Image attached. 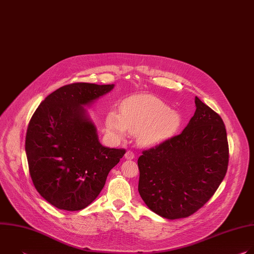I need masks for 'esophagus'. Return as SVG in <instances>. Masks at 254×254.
Returning <instances> with one entry per match:
<instances>
[{"instance_id":"esophagus-1","label":"esophagus","mask_w":254,"mask_h":254,"mask_svg":"<svg viewBox=\"0 0 254 254\" xmlns=\"http://www.w3.org/2000/svg\"><path fill=\"white\" fill-rule=\"evenodd\" d=\"M125 158H126L127 160H132V159L134 158V154H133L131 151H127V152L126 153V155H125Z\"/></svg>"}]
</instances>
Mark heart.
<instances>
[{"instance_id":"b5f03b06","label":"heart","mask_w":254,"mask_h":254,"mask_svg":"<svg viewBox=\"0 0 254 254\" xmlns=\"http://www.w3.org/2000/svg\"><path fill=\"white\" fill-rule=\"evenodd\" d=\"M182 124V115L153 95L129 97L122 103L121 114L111 111L105 119L106 129L113 137L122 138L129 131L135 133L141 146H152L172 137Z\"/></svg>"}]
</instances>
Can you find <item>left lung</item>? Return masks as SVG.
Instances as JSON below:
<instances>
[{
    "mask_svg": "<svg viewBox=\"0 0 254 254\" xmlns=\"http://www.w3.org/2000/svg\"><path fill=\"white\" fill-rule=\"evenodd\" d=\"M196 111L180 134L142 152L137 160L138 193L163 218H185L218 189L228 167L225 126L195 97Z\"/></svg>",
    "mask_w": 254,
    "mask_h": 254,
    "instance_id": "left-lung-1",
    "label": "left lung"
}]
</instances>
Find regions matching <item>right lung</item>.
I'll use <instances>...</instances> for the list:
<instances>
[{"instance_id": "obj_1", "label": "right lung", "mask_w": 254, "mask_h": 254, "mask_svg": "<svg viewBox=\"0 0 254 254\" xmlns=\"http://www.w3.org/2000/svg\"><path fill=\"white\" fill-rule=\"evenodd\" d=\"M115 84L73 83L49 94L33 115L25 151L33 184L51 205L78 211L93 202L126 154L99 142L85 107Z\"/></svg>"}]
</instances>
